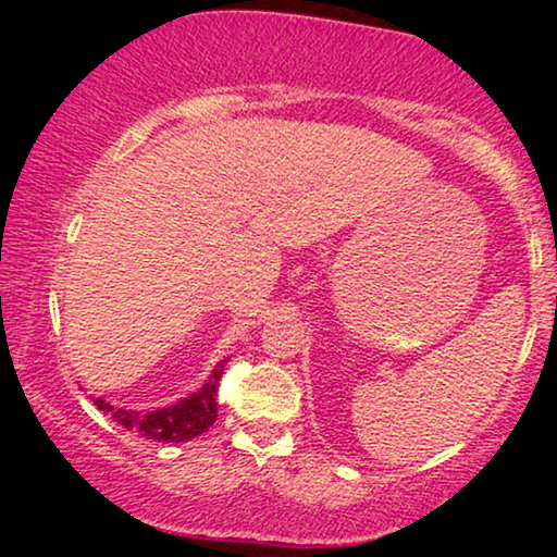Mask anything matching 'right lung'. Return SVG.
Instances as JSON below:
<instances>
[{
  "instance_id": "obj_1",
  "label": "right lung",
  "mask_w": 557,
  "mask_h": 557,
  "mask_svg": "<svg viewBox=\"0 0 557 557\" xmlns=\"http://www.w3.org/2000/svg\"><path fill=\"white\" fill-rule=\"evenodd\" d=\"M221 361L211 371L209 381H206L199 391L188 395V398L178 400L174 405L157 410H129L117 408L102 398H96L98 410L108 412L112 420L129 432H137L145 440L154 442H188L194 437L203 435L209 430L215 418H219V403H215V393H219V381L223 375Z\"/></svg>"
}]
</instances>
